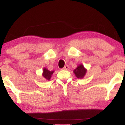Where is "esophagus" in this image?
Wrapping results in <instances>:
<instances>
[{"mask_svg": "<svg viewBox=\"0 0 125 125\" xmlns=\"http://www.w3.org/2000/svg\"><path fill=\"white\" fill-rule=\"evenodd\" d=\"M69 67L68 65H66V66H65L64 68H63L62 69H63V70H67V69H69Z\"/></svg>", "mask_w": 125, "mask_h": 125, "instance_id": "34e87169", "label": "esophagus"}]
</instances>
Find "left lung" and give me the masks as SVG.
I'll list each match as a JSON object with an SVG mask.
<instances>
[{"mask_svg": "<svg viewBox=\"0 0 125 125\" xmlns=\"http://www.w3.org/2000/svg\"><path fill=\"white\" fill-rule=\"evenodd\" d=\"M87 71V70L85 68L83 65L82 64H80L78 65L76 69L74 70L73 73H75V76L77 78L82 79L86 75Z\"/></svg>", "mask_w": 125, "mask_h": 125, "instance_id": "1", "label": "left lung"}]
</instances>
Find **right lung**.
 Segmentation results:
<instances>
[{
    "label": "right lung",
    "instance_id": "add662e5",
    "mask_svg": "<svg viewBox=\"0 0 125 125\" xmlns=\"http://www.w3.org/2000/svg\"><path fill=\"white\" fill-rule=\"evenodd\" d=\"M54 73V71H50L47 69H46L45 67H44L43 70L42 76L45 78V80L47 81H50V78L52 77V76Z\"/></svg>",
    "mask_w": 125,
    "mask_h": 125
}]
</instances>
